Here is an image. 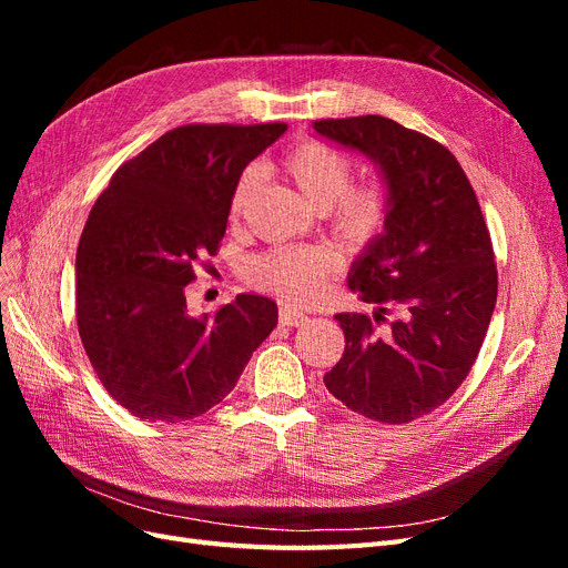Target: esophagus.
Masks as SVG:
<instances>
[{"label": "esophagus", "mask_w": 568, "mask_h": 568, "mask_svg": "<svg viewBox=\"0 0 568 568\" xmlns=\"http://www.w3.org/2000/svg\"><path fill=\"white\" fill-rule=\"evenodd\" d=\"M307 322V315H303L301 311H294V307L282 305L280 307V324L282 326H303Z\"/></svg>", "instance_id": "obj_1"}]
</instances>
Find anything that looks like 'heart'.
Returning a JSON list of instances; mask_svg holds the SVG:
<instances>
[{
	"instance_id": "1",
	"label": "heart",
	"mask_w": 568,
	"mask_h": 568,
	"mask_svg": "<svg viewBox=\"0 0 568 568\" xmlns=\"http://www.w3.org/2000/svg\"><path fill=\"white\" fill-rule=\"evenodd\" d=\"M286 173L301 189L307 203L320 211H329V217L341 236L353 244H367L379 234L388 217V196L382 184L353 182V163L338 149L307 140L291 149L284 159ZM261 184V170L246 168L239 178L230 217H242L248 201ZM338 272V255L324 246H282L274 248L248 265V280L288 303H317L329 280Z\"/></svg>"
}]
</instances>
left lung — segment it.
Segmentation results:
<instances>
[{
	"label": "left lung",
	"instance_id": "obj_1",
	"mask_svg": "<svg viewBox=\"0 0 568 568\" xmlns=\"http://www.w3.org/2000/svg\"><path fill=\"white\" fill-rule=\"evenodd\" d=\"M315 132L367 156L388 196L384 232L348 274L359 301L376 303L374 320L334 317L346 351L324 386L357 415L407 424L450 398L484 346L497 301L486 220L462 165L432 136L384 115L317 120ZM388 302L402 317L376 333Z\"/></svg>",
	"mask_w": 568,
	"mask_h": 568
}]
</instances>
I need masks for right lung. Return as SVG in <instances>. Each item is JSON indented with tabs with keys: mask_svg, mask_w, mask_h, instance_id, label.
<instances>
[{
	"mask_svg": "<svg viewBox=\"0 0 568 568\" xmlns=\"http://www.w3.org/2000/svg\"><path fill=\"white\" fill-rule=\"evenodd\" d=\"M284 132V123L175 128L120 165L97 199L75 255L78 332L99 382L134 417H201L277 326L267 296L239 294L192 317L184 288L225 236L244 168Z\"/></svg>",
	"mask_w": 568,
	"mask_h": 568,
	"instance_id": "obj_1",
	"label": "right lung"
}]
</instances>
